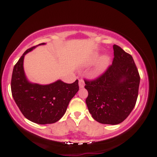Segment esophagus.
I'll return each mask as SVG.
<instances>
[{
    "label": "esophagus",
    "instance_id": "1",
    "mask_svg": "<svg viewBox=\"0 0 157 157\" xmlns=\"http://www.w3.org/2000/svg\"><path fill=\"white\" fill-rule=\"evenodd\" d=\"M84 86H85L84 80H79V86H80V88H83Z\"/></svg>",
    "mask_w": 157,
    "mask_h": 157
}]
</instances>
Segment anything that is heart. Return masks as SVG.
I'll return each mask as SVG.
<instances>
[{
    "label": "heart",
    "instance_id": "b5f03b06",
    "mask_svg": "<svg viewBox=\"0 0 157 157\" xmlns=\"http://www.w3.org/2000/svg\"><path fill=\"white\" fill-rule=\"evenodd\" d=\"M98 58V55H95L93 57V58L91 59L92 62H94L96 61ZM109 63V57H107V56H104L100 58V60H99V62L97 63L96 68H95V74L96 75H100L102 72H103L105 71V69L107 68L108 65Z\"/></svg>",
    "mask_w": 157,
    "mask_h": 157
}]
</instances>
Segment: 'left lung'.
I'll return each instance as SVG.
<instances>
[{
	"label": "left lung",
	"mask_w": 157,
	"mask_h": 157,
	"mask_svg": "<svg viewBox=\"0 0 157 157\" xmlns=\"http://www.w3.org/2000/svg\"><path fill=\"white\" fill-rule=\"evenodd\" d=\"M112 65L101 76L84 80L89 95V113L102 124L117 125L128 117L136 105L140 77L132 56L113 45Z\"/></svg>",
	"instance_id": "8db88e82"
}]
</instances>
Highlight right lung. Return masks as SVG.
I'll return each mask as SVG.
<instances>
[{"label":"right lung","instance_id":"right-lung-1","mask_svg":"<svg viewBox=\"0 0 157 157\" xmlns=\"http://www.w3.org/2000/svg\"><path fill=\"white\" fill-rule=\"evenodd\" d=\"M36 46L27 49L14 66L12 94L21 113L29 120L40 125L55 123L62 118L70 100L78 91V80L71 84L60 80L48 85L30 82L25 75L23 60Z\"/></svg>","mask_w":157,"mask_h":157}]
</instances>
